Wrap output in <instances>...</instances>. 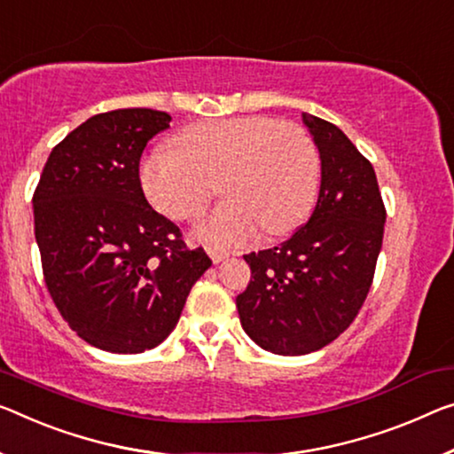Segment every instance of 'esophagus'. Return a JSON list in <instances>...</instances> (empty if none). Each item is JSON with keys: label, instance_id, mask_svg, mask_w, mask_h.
<instances>
[{"label": "esophagus", "instance_id": "1", "mask_svg": "<svg viewBox=\"0 0 454 454\" xmlns=\"http://www.w3.org/2000/svg\"><path fill=\"white\" fill-rule=\"evenodd\" d=\"M208 255H211V260L215 262V263H219V262H223V260H227L229 257V251H223V249H208Z\"/></svg>", "mask_w": 454, "mask_h": 454}]
</instances>
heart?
<instances>
[{
	"label": "heart",
	"instance_id": "obj_1",
	"mask_svg": "<svg viewBox=\"0 0 454 454\" xmlns=\"http://www.w3.org/2000/svg\"><path fill=\"white\" fill-rule=\"evenodd\" d=\"M176 150H154L142 164L145 197L160 213L194 221L223 184L227 200L194 227L207 246L229 249L282 237L309 217L320 180L315 139L298 123L233 117L188 125Z\"/></svg>",
	"mask_w": 454,
	"mask_h": 454
}]
</instances>
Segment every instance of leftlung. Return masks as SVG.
<instances>
[{
	"mask_svg": "<svg viewBox=\"0 0 454 454\" xmlns=\"http://www.w3.org/2000/svg\"><path fill=\"white\" fill-rule=\"evenodd\" d=\"M320 154V191L306 225L280 247L243 255V331L276 355H306L348 329L372 288L386 207L369 160L337 125L302 114Z\"/></svg>",
	"mask_w": 454,
	"mask_h": 454,
	"instance_id": "left-lung-1",
	"label": "left lung"
}]
</instances>
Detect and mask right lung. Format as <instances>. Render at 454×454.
Masks as SVG:
<instances>
[{
    "instance_id": "obj_1",
    "label": "right lung",
    "mask_w": 454,
    "mask_h": 454,
    "mask_svg": "<svg viewBox=\"0 0 454 454\" xmlns=\"http://www.w3.org/2000/svg\"><path fill=\"white\" fill-rule=\"evenodd\" d=\"M170 121L144 107L93 115L54 145L34 191L46 288L68 326L103 351L158 347L213 263L186 247L139 183L145 144Z\"/></svg>"
}]
</instances>
